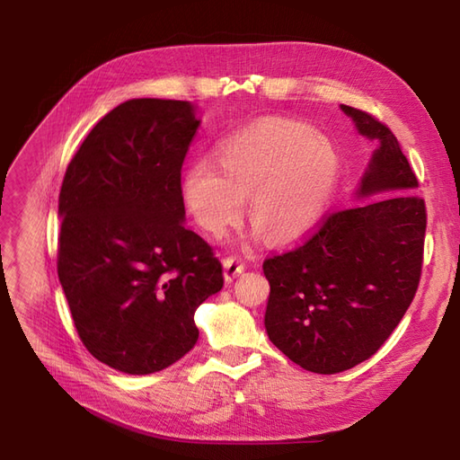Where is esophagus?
Returning a JSON list of instances; mask_svg holds the SVG:
<instances>
[{
	"mask_svg": "<svg viewBox=\"0 0 460 460\" xmlns=\"http://www.w3.org/2000/svg\"><path fill=\"white\" fill-rule=\"evenodd\" d=\"M222 267H225V280L226 282H232L235 276H240L245 270V264L238 257L225 259V262H222Z\"/></svg>",
	"mask_w": 460,
	"mask_h": 460,
	"instance_id": "1",
	"label": "esophagus"
}]
</instances>
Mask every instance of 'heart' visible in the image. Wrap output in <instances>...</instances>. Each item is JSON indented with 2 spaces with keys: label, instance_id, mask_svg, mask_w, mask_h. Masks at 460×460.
Wrapping results in <instances>:
<instances>
[{
  "label": "heart",
  "instance_id": "heart-1",
  "mask_svg": "<svg viewBox=\"0 0 460 460\" xmlns=\"http://www.w3.org/2000/svg\"><path fill=\"white\" fill-rule=\"evenodd\" d=\"M340 153L309 124L261 119L220 142L215 163L193 161L180 193L193 220L211 235L238 222L247 196L253 235L291 243L323 220L340 180Z\"/></svg>",
  "mask_w": 460,
  "mask_h": 460
}]
</instances>
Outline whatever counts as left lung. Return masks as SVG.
Returning a JSON list of instances; mask_svg holds the SVG:
<instances>
[{
    "instance_id": "left-lung-1",
    "label": "left lung",
    "mask_w": 460,
    "mask_h": 460,
    "mask_svg": "<svg viewBox=\"0 0 460 460\" xmlns=\"http://www.w3.org/2000/svg\"><path fill=\"white\" fill-rule=\"evenodd\" d=\"M343 113L376 144L357 201L332 213L294 252L270 257L264 313L269 340L316 374L357 367L380 349L407 313L422 270L426 207L394 132L349 105Z\"/></svg>"
}]
</instances>
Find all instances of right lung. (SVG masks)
<instances>
[{"label":"right lung","mask_w":460,"mask_h":460,"mask_svg":"<svg viewBox=\"0 0 460 460\" xmlns=\"http://www.w3.org/2000/svg\"><path fill=\"white\" fill-rule=\"evenodd\" d=\"M196 111L153 97L120 103L63 178L59 282L82 343L124 374L182 358L199 338L196 309L225 284L213 249L184 225L180 171Z\"/></svg>","instance_id":"obj_1"}]
</instances>
